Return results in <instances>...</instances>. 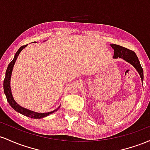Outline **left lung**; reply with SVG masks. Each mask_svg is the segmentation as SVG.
I'll use <instances>...</instances> for the list:
<instances>
[{
	"label": "left lung",
	"instance_id": "left-lung-1",
	"mask_svg": "<svg viewBox=\"0 0 150 150\" xmlns=\"http://www.w3.org/2000/svg\"><path fill=\"white\" fill-rule=\"evenodd\" d=\"M110 47L114 50L113 58L117 59L121 58L127 63L130 64L134 68L137 70L140 76L142 81L144 79V75H143V69L141 67L140 62H139L138 57H137L136 54L132 50H128V49L123 47L120 46V45H115V44H112L110 45Z\"/></svg>",
	"mask_w": 150,
	"mask_h": 150
}]
</instances>
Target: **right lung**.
Listing matches in <instances>:
<instances>
[{
  "mask_svg": "<svg viewBox=\"0 0 150 150\" xmlns=\"http://www.w3.org/2000/svg\"><path fill=\"white\" fill-rule=\"evenodd\" d=\"M28 46V45H24V46H22L20 47L19 50H18V52L15 54L14 58H13V61L8 64L7 69H6V77H5L4 81H3V89H4V93L6 95V98H7L8 102L9 103L10 105L16 111L22 114V115L27 116V117H31V118L34 119H40L43 118V117H47V116L51 115L52 113H54V112H56L57 110H59V108H60V105L57 108L54 109L52 111H50L48 112H38L33 111V110H29V109L25 108L24 107H22L21 105H20L19 104L17 103V102L15 100L13 96V94H12L11 91V75L12 72H13V69L14 67L15 63H16L17 59H18V55L20 54L21 52L23 49L26 47Z\"/></svg>",
  "mask_w": 150,
  "mask_h": 150,
  "instance_id": "add662e5",
  "label": "right lung"
}]
</instances>
